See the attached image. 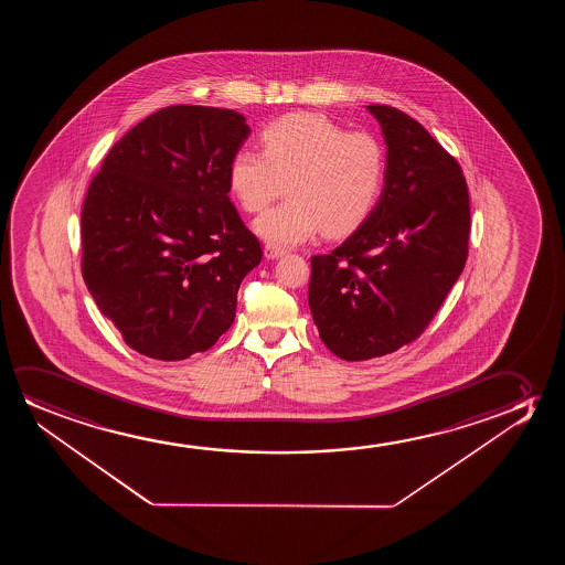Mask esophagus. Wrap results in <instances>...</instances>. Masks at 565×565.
<instances>
[{"label":"esophagus","instance_id":"1","mask_svg":"<svg viewBox=\"0 0 565 565\" xmlns=\"http://www.w3.org/2000/svg\"><path fill=\"white\" fill-rule=\"evenodd\" d=\"M264 255H266V258H271V260H274V258H279V256L286 255V248L278 247V245H270V243H268V245L264 247Z\"/></svg>","mask_w":565,"mask_h":565}]
</instances>
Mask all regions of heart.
Returning a JSON list of instances; mask_svg holds the SVG:
<instances>
[{
    "label": "heart",
    "mask_w": 565,
    "mask_h": 565,
    "mask_svg": "<svg viewBox=\"0 0 565 565\" xmlns=\"http://www.w3.org/2000/svg\"><path fill=\"white\" fill-rule=\"evenodd\" d=\"M263 148H239L227 181L247 212L279 194L289 199L256 217L255 232L274 245H295L322 230L353 232L371 214L386 178V150L374 135L348 132L318 114H289L263 131Z\"/></svg>",
    "instance_id": "b5f03b06"
}]
</instances>
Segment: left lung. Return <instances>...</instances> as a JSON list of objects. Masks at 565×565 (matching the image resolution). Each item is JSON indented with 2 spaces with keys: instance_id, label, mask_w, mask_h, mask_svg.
Listing matches in <instances>:
<instances>
[{
  "instance_id": "left-lung-1",
  "label": "left lung",
  "mask_w": 565,
  "mask_h": 565,
  "mask_svg": "<svg viewBox=\"0 0 565 565\" xmlns=\"http://www.w3.org/2000/svg\"><path fill=\"white\" fill-rule=\"evenodd\" d=\"M386 140V178L369 217L330 255L310 258L309 307L343 361L417 340L463 271L471 206L456 158L417 119L366 106Z\"/></svg>"
}]
</instances>
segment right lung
Returning <instances> with one entry per match:
<instances>
[{
  "label": "right lung",
  "instance_id": "obj_1",
  "mask_svg": "<svg viewBox=\"0 0 565 565\" xmlns=\"http://www.w3.org/2000/svg\"><path fill=\"white\" fill-rule=\"evenodd\" d=\"M233 109L170 106L111 147L86 191L83 278L140 355L183 361L230 330L263 248L230 201L247 140Z\"/></svg>",
  "mask_w": 565,
  "mask_h": 565
}]
</instances>
